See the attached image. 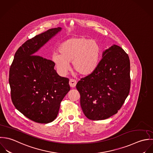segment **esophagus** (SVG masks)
<instances>
[{"mask_svg": "<svg viewBox=\"0 0 153 153\" xmlns=\"http://www.w3.org/2000/svg\"><path fill=\"white\" fill-rule=\"evenodd\" d=\"M76 84H77V82L74 79H70V81H69V85H70V86L72 88H74L76 86Z\"/></svg>", "mask_w": 153, "mask_h": 153, "instance_id": "obj_1", "label": "esophagus"}]
</instances>
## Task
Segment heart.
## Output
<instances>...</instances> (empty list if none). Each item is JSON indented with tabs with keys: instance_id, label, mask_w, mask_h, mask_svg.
I'll list each match as a JSON object with an SVG mask.
<instances>
[{
	"instance_id": "obj_1",
	"label": "heart",
	"mask_w": 153,
	"mask_h": 153,
	"mask_svg": "<svg viewBox=\"0 0 153 153\" xmlns=\"http://www.w3.org/2000/svg\"><path fill=\"white\" fill-rule=\"evenodd\" d=\"M58 53L53 55L52 60L62 75L68 70L72 61L74 70L81 76H89L97 68L102 56L99 44L84 36H73L62 42Z\"/></svg>"
}]
</instances>
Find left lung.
I'll return each mask as SVG.
<instances>
[{
  "label": "left lung",
  "mask_w": 153,
  "mask_h": 153,
  "mask_svg": "<svg viewBox=\"0 0 153 153\" xmlns=\"http://www.w3.org/2000/svg\"><path fill=\"white\" fill-rule=\"evenodd\" d=\"M130 61L118 45L103 52L97 68L76 85L85 115L91 120H103L116 114L130 90Z\"/></svg>",
  "instance_id": "8db88e82"
}]
</instances>
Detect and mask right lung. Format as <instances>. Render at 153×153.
Listing matches in <instances>:
<instances>
[{
  "label": "right lung",
  "instance_id": "1",
  "mask_svg": "<svg viewBox=\"0 0 153 153\" xmlns=\"http://www.w3.org/2000/svg\"><path fill=\"white\" fill-rule=\"evenodd\" d=\"M62 30L50 29L27 41L15 53L9 82L15 107L32 121H53L60 103L70 90L69 79L60 76L53 61L37 55L38 51Z\"/></svg>",
  "mask_w": 153,
  "mask_h": 153
}]
</instances>
